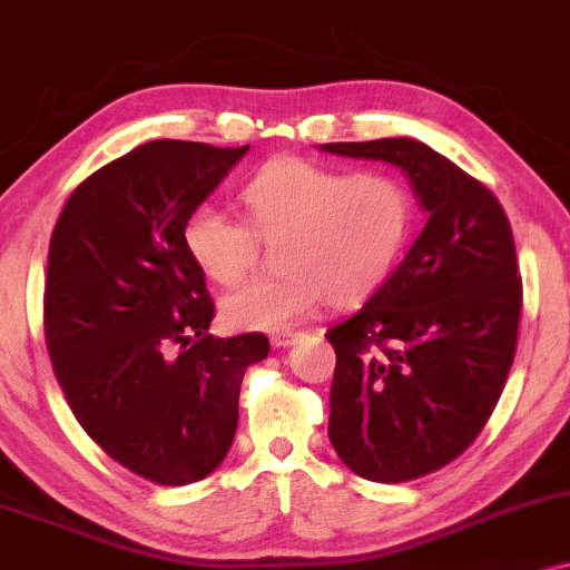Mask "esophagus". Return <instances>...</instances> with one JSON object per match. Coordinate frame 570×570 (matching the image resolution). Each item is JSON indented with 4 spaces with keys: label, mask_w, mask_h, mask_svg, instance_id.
<instances>
[{
    "label": "esophagus",
    "mask_w": 570,
    "mask_h": 570,
    "mask_svg": "<svg viewBox=\"0 0 570 570\" xmlns=\"http://www.w3.org/2000/svg\"><path fill=\"white\" fill-rule=\"evenodd\" d=\"M297 340H299V332H292V328H281V332H273L271 334L273 347H289Z\"/></svg>",
    "instance_id": "esophagus-1"
}]
</instances>
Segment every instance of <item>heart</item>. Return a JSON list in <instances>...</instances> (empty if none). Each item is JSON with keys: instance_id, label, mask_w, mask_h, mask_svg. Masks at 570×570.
<instances>
[{"instance_id": "heart-1", "label": "heart", "mask_w": 570, "mask_h": 570, "mask_svg": "<svg viewBox=\"0 0 570 570\" xmlns=\"http://www.w3.org/2000/svg\"><path fill=\"white\" fill-rule=\"evenodd\" d=\"M249 225L209 204L183 223V244L219 286L257 263L259 238L277 242L278 276L244 284L223 299L233 328H289L321 303L358 305L385 284L409 242L414 198L393 175L347 173L297 156L267 161L244 185Z\"/></svg>"}]
</instances>
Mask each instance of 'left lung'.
<instances>
[{
  "label": "left lung",
  "instance_id": "1",
  "mask_svg": "<svg viewBox=\"0 0 570 570\" xmlns=\"http://www.w3.org/2000/svg\"><path fill=\"white\" fill-rule=\"evenodd\" d=\"M321 148L401 167L430 215L366 305L326 328L334 451L366 481H416L481 435L504 390L523 305L510 219L481 180L420 140Z\"/></svg>",
  "mask_w": 570,
  "mask_h": 570
}]
</instances>
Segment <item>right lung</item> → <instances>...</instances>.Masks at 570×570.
<instances>
[{
  "label": "right lung",
  "mask_w": 570,
  "mask_h": 570,
  "mask_svg": "<svg viewBox=\"0 0 570 570\" xmlns=\"http://www.w3.org/2000/svg\"><path fill=\"white\" fill-rule=\"evenodd\" d=\"M249 150L154 140L68 196L50 238L45 340L85 433L159 485L207 478L228 454L246 368L265 334L219 340L183 223Z\"/></svg>",
  "instance_id": "obj_1"
}]
</instances>
